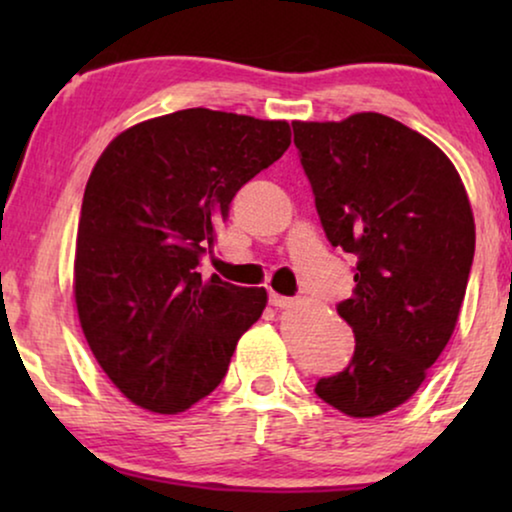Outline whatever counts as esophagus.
Segmentation results:
<instances>
[{
  "instance_id": "34e87169",
  "label": "esophagus",
  "mask_w": 512,
  "mask_h": 512,
  "mask_svg": "<svg viewBox=\"0 0 512 512\" xmlns=\"http://www.w3.org/2000/svg\"><path fill=\"white\" fill-rule=\"evenodd\" d=\"M270 305L277 307V310H284V307H291V305H293V298L279 296V293L272 291V293H270Z\"/></svg>"
}]
</instances>
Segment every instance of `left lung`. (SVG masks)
Instances as JSON below:
<instances>
[{
  "instance_id": "1",
  "label": "left lung",
  "mask_w": 512,
  "mask_h": 512,
  "mask_svg": "<svg viewBox=\"0 0 512 512\" xmlns=\"http://www.w3.org/2000/svg\"><path fill=\"white\" fill-rule=\"evenodd\" d=\"M293 144L333 247L356 256L338 314L354 356L317 396L349 417H377L419 389L457 326L475 254L466 188L450 158L394 118L293 123Z\"/></svg>"
}]
</instances>
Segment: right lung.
<instances>
[{
	"label": "right lung",
	"instance_id": "1",
	"mask_svg": "<svg viewBox=\"0 0 512 512\" xmlns=\"http://www.w3.org/2000/svg\"><path fill=\"white\" fill-rule=\"evenodd\" d=\"M291 144L286 121L181 109L121 132L97 160L76 235L88 347L139 408L177 415L212 394L268 293L202 279L235 193Z\"/></svg>",
	"mask_w": 512,
	"mask_h": 512
}]
</instances>
